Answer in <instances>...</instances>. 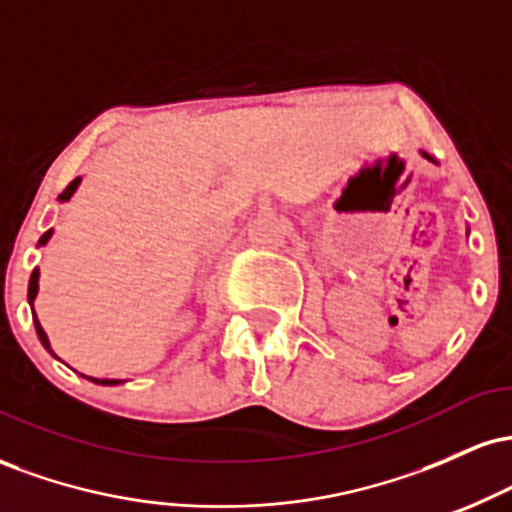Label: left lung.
<instances>
[{"label": "left lung", "mask_w": 512, "mask_h": 512, "mask_svg": "<svg viewBox=\"0 0 512 512\" xmlns=\"http://www.w3.org/2000/svg\"><path fill=\"white\" fill-rule=\"evenodd\" d=\"M421 156H424V158H428V161H431V163H438V161H436V158H433L431 154H426V151H421ZM467 233H469V228H467Z\"/></svg>", "instance_id": "8db88e82"}]
</instances>
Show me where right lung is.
Returning <instances> with one entry per match:
<instances>
[{"label": "right lung", "mask_w": 512, "mask_h": 512, "mask_svg": "<svg viewBox=\"0 0 512 512\" xmlns=\"http://www.w3.org/2000/svg\"><path fill=\"white\" fill-rule=\"evenodd\" d=\"M79 185H81V178H76V180H72L67 185V190L62 192L60 195V202H69V199L74 197V192L79 190ZM52 238V228L50 231H45L43 233V238L38 240V248H43V245H48V240ZM38 279H40V269L35 267L33 269V274H31V281H28V305H31V310H33V301H35V296H38ZM33 325H35V334H38V339H40V344L45 346V349L50 351L52 356H55V351H52V346H50V339H48V334H45V330H43V325H40L38 322V317H35V310H33ZM57 358V356H55ZM86 380H91V383H96V385H120L122 380H110V378H91V375H84Z\"/></svg>", "instance_id": "1"}]
</instances>
